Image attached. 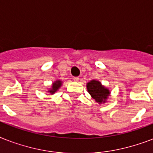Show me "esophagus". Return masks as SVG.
Segmentation results:
<instances>
[{"label":"esophagus","instance_id":"1","mask_svg":"<svg viewBox=\"0 0 153 153\" xmlns=\"http://www.w3.org/2000/svg\"><path fill=\"white\" fill-rule=\"evenodd\" d=\"M73 80L75 82L79 81V77H74V78H73Z\"/></svg>","mask_w":153,"mask_h":153}]
</instances>
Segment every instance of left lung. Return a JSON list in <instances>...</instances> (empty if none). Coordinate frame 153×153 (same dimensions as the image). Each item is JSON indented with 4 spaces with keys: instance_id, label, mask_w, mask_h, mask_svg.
<instances>
[{
    "instance_id": "8db88e82",
    "label": "left lung",
    "mask_w": 153,
    "mask_h": 153,
    "mask_svg": "<svg viewBox=\"0 0 153 153\" xmlns=\"http://www.w3.org/2000/svg\"><path fill=\"white\" fill-rule=\"evenodd\" d=\"M87 91L91 95V97L95 99V101L98 103L105 102L106 98L109 94V91L108 89L105 88L102 86L100 82L92 80L87 83Z\"/></svg>"
}]
</instances>
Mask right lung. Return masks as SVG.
Masks as SVG:
<instances>
[{
    "label": "right lung",
    "instance_id": "add662e5",
    "mask_svg": "<svg viewBox=\"0 0 153 153\" xmlns=\"http://www.w3.org/2000/svg\"><path fill=\"white\" fill-rule=\"evenodd\" d=\"M61 84H62V82L59 81V80H58V81H56L55 82H54L52 85V88H51V91H49V92H50L51 94L55 93V91L59 88L60 86H61Z\"/></svg>",
    "mask_w": 153,
    "mask_h": 153
}]
</instances>
